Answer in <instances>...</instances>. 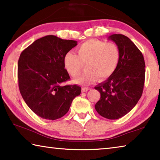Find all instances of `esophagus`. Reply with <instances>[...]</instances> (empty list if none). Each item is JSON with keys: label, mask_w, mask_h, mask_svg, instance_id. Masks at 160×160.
<instances>
[{"label": "esophagus", "mask_w": 160, "mask_h": 160, "mask_svg": "<svg viewBox=\"0 0 160 160\" xmlns=\"http://www.w3.org/2000/svg\"><path fill=\"white\" fill-rule=\"evenodd\" d=\"M88 90H90V88H87V87H82V92H88Z\"/></svg>", "instance_id": "obj_1"}]
</instances>
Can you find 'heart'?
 Masks as SVG:
<instances>
[{"instance_id":"heart-1","label":"heart","mask_w":160,"mask_h":160,"mask_svg":"<svg viewBox=\"0 0 160 160\" xmlns=\"http://www.w3.org/2000/svg\"><path fill=\"white\" fill-rule=\"evenodd\" d=\"M77 55L72 51L65 54L63 64L72 77L80 74L85 64V70L75 82L90 84L98 77L100 80L110 77L117 68L121 51L117 45L97 39H90L76 48Z\"/></svg>"}]
</instances>
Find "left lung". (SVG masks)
Returning a JSON list of instances; mask_svg holds the SVG:
<instances>
[{"mask_svg": "<svg viewBox=\"0 0 160 160\" xmlns=\"http://www.w3.org/2000/svg\"><path fill=\"white\" fill-rule=\"evenodd\" d=\"M109 39L118 47L121 58L115 72L94 87L101 94L94 107L103 117L118 119L131 112L142 96L145 63L141 51L128 37L115 34Z\"/></svg>", "mask_w": 160, "mask_h": 160, "instance_id": "8db88e82", "label": "left lung"}]
</instances>
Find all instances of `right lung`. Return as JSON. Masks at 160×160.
<instances>
[{
  "mask_svg": "<svg viewBox=\"0 0 160 160\" xmlns=\"http://www.w3.org/2000/svg\"><path fill=\"white\" fill-rule=\"evenodd\" d=\"M76 45L74 40L47 35L20 54L18 78L21 95L29 109L42 118H61L68 112L75 97L80 94L79 86L61 85L70 79L64 56Z\"/></svg>",
  "mask_w": 160,
  "mask_h": 160,
  "instance_id": "add662e5",
  "label": "right lung"
}]
</instances>
